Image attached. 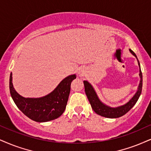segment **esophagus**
I'll list each match as a JSON object with an SVG mask.
<instances>
[{"label":"esophagus","instance_id":"1","mask_svg":"<svg viewBox=\"0 0 151 151\" xmlns=\"http://www.w3.org/2000/svg\"><path fill=\"white\" fill-rule=\"evenodd\" d=\"M77 72H78V75H80V76H83L85 73V70L83 69V68H78Z\"/></svg>","mask_w":151,"mask_h":151}]
</instances>
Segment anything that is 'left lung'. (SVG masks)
Here are the masks:
<instances>
[{"label": "left lung", "instance_id": "1", "mask_svg": "<svg viewBox=\"0 0 151 151\" xmlns=\"http://www.w3.org/2000/svg\"><path fill=\"white\" fill-rule=\"evenodd\" d=\"M129 52L132 53V55L134 56L137 58V61H138V64L139 66V77H140V83L137 88V92L135 93L134 95L128 101L127 103H125L123 105L119 106L117 107H111L106 104H104L101 100L99 99V96L96 94L95 90L92 85L90 84L87 81H84L83 83L85 85V91L86 93V95L89 101L91 104L92 109L96 114L101 115V116L105 117V118H118L122 115H125L130 109L135 105L137 101H138L139 96L141 94V90H142V84H143V80H142V73L141 70L140 64L139 61L137 59V55L132 50H129Z\"/></svg>", "mask_w": 151, "mask_h": 151}]
</instances>
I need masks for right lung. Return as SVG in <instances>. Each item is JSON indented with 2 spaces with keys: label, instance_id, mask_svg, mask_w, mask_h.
Returning <instances> with one entry per match:
<instances>
[{
  "label": "right lung",
  "instance_id": "1",
  "mask_svg": "<svg viewBox=\"0 0 151 151\" xmlns=\"http://www.w3.org/2000/svg\"><path fill=\"white\" fill-rule=\"evenodd\" d=\"M76 78V74L67 76L52 92L42 97L25 98L14 90L11 73L10 94L18 109L28 118L38 122H48L58 118L64 112L70 94V84Z\"/></svg>",
  "mask_w": 151,
  "mask_h": 151
}]
</instances>
